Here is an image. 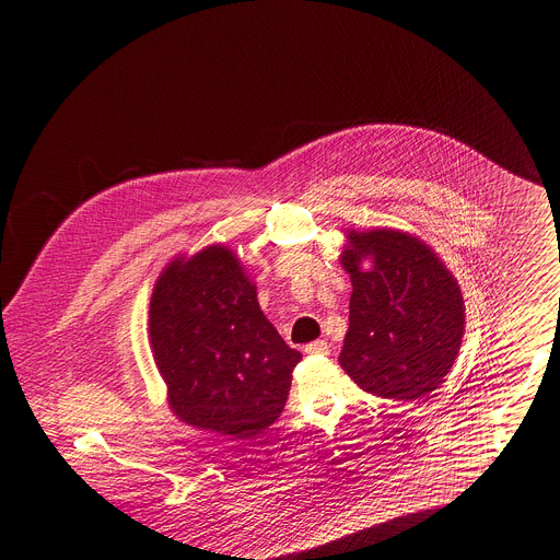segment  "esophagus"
<instances>
[{"label":"esophagus","instance_id":"1","mask_svg":"<svg viewBox=\"0 0 560 560\" xmlns=\"http://www.w3.org/2000/svg\"><path fill=\"white\" fill-rule=\"evenodd\" d=\"M304 351L311 353V355H326V353H328V342H324V340L311 342V345L304 347Z\"/></svg>","mask_w":560,"mask_h":560}]
</instances>
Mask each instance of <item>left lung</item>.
<instances>
[{
    "label": "left lung",
    "instance_id": "left-lung-1",
    "mask_svg": "<svg viewBox=\"0 0 560 560\" xmlns=\"http://www.w3.org/2000/svg\"><path fill=\"white\" fill-rule=\"evenodd\" d=\"M340 256L351 277L340 364L381 398L417 400L448 376L464 338V296L421 238L398 230L349 232ZM369 259L371 269L363 268Z\"/></svg>",
    "mask_w": 560,
    "mask_h": 560
}]
</instances>
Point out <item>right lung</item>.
<instances>
[{
  "mask_svg": "<svg viewBox=\"0 0 560 560\" xmlns=\"http://www.w3.org/2000/svg\"><path fill=\"white\" fill-rule=\"evenodd\" d=\"M148 332L179 421L252 439L283 412L302 353L268 322L225 245L171 260L153 288Z\"/></svg>",
  "mask_w": 560,
  "mask_h": 560,
  "instance_id": "right-lung-1",
  "label": "right lung"
}]
</instances>
